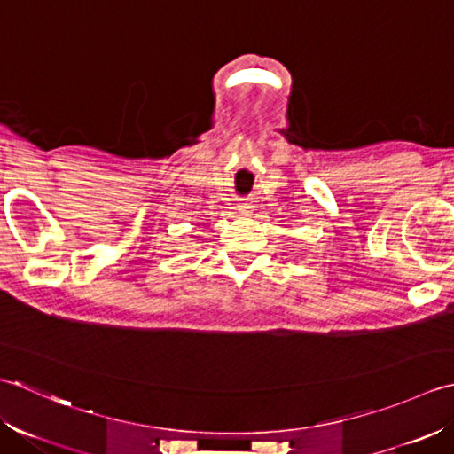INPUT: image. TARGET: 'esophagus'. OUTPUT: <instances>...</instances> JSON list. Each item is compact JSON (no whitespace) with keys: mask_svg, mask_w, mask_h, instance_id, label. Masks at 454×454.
<instances>
[{"mask_svg":"<svg viewBox=\"0 0 454 454\" xmlns=\"http://www.w3.org/2000/svg\"><path fill=\"white\" fill-rule=\"evenodd\" d=\"M248 211H251V207H247V206H243V207H240V214H243V215H247V214H248Z\"/></svg>","mask_w":454,"mask_h":454,"instance_id":"obj_1","label":"esophagus"}]
</instances>
